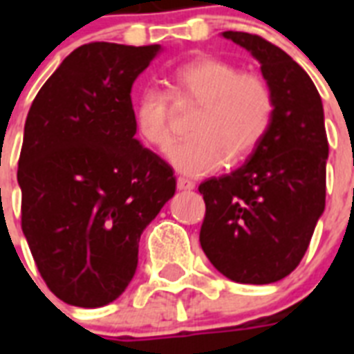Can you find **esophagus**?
<instances>
[{
	"label": "esophagus",
	"mask_w": 354,
	"mask_h": 354,
	"mask_svg": "<svg viewBox=\"0 0 354 354\" xmlns=\"http://www.w3.org/2000/svg\"><path fill=\"white\" fill-rule=\"evenodd\" d=\"M176 187L180 189V191H191V189H194V182H191L187 178H178Z\"/></svg>",
	"instance_id": "esophagus-1"
}]
</instances>
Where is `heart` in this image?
Masks as SVG:
<instances>
[{
	"instance_id": "b5f03b06",
	"label": "heart",
	"mask_w": 354,
	"mask_h": 354,
	"mask_svg": "<svg viewBox=\"0 0 354 354\" xmlns=\"http://www.w3.org/2000/svg\"><path fill=\"white\" fill-rule=\"evenodd\" d=\"M169 91L176 104H200L191 119V138L174 147L172 165L183 174L204 176L226 160L239 163L257 149L274 118V95L257 73L235 62L194 57L169 75ZM133 127L143 143L161 152L171 149L172 113L169 97L156 88L139 93Z\"/></svg>"
}]
</instances>
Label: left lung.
<instances>
[{
  "label": "left lung",
  "mask_w": 354,
  "mask_h": 354,
  "mask_svg": "<svg viewBox=\"0 0 354 354\" xmlns=\"http://www.w3.org/2000/svg\"><path fill=\"white\" fill-rule=\"evenodd\" d=\"M222 36L259 60L274 95V118L244 165L200 183V244L227 279L268 285L301 263L325 209L324 104L305 69L283 49L250 32Z\"/></svg>",
  "instance_id": "1"
}]
</instances>
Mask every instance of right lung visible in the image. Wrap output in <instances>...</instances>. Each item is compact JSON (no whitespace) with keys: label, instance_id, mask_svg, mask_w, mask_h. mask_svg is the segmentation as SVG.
<instances>
[{"label":"right lung","instance_id":"add662e5","mask_svg":"<svg viewBox=\"0 0 354 354\" xmlns=\"http://www.w3.org/2000/svg\"><path fill=\"white\" fill-rule=\"evenodd\" d=\"M160 46L77 47L30 104L18 161L21 230L49 290L75 307L121 296L139 236L172 198V167L139 143L133 80Z\"/></svg>","mask_w":354,"mask_h":354}]
</instances>
